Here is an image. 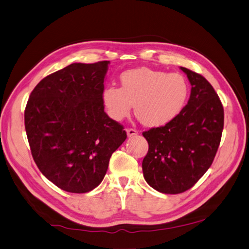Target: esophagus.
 Wrapping results in <instances>:
<instances>
[{
    "label": "esophagus",
    "instance_id": "obj_1",
    "mask_svg": "<svg viewBox=\"0 0 249 249\" xmlns=\"http://www.w3.org/2000/svg\"><path fill=\"white\" fill-rule=\"evenodd\" d=\"M126 133H127L128 137H135V136L138 135V131L134 128H127L126 129Z\"/></svg>",
    "mask_w": 249,
    "mask_h": 249
}]
</instances>
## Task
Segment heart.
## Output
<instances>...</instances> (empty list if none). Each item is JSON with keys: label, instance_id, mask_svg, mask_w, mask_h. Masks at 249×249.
I'll return each instance as SVG.
<instances>
[{"label": "heart", "instance_id": "obj_1", "mask_svg": "<svg viewBox=\"0 0 249 249\" xmlns=\"http://www.w3.org/2000/svg\"><path fill=\"white\" fill-rule=\"evenodd\" d=\"M120 80L121 87L109 85L101 94L107 112L115 121L127 118L135 106L141 123L160 127L176 119L187 105L190 86L180 73L141 67L123 72Z\"/></svg>", "mask_w": 249, "mask_h": 249}]
</instances>
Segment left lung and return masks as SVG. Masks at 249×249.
<instances>
[{"instance_id":"8db88e82","label":"left lung","mask_w":249,"mask_h":249,"mask_svg":"<svg viewBox=\"0 0 249 249\" xmlns=\"http://www.w3.org/2000/svg\"><path fill=\"white\" fill-rule=\"evenodd\" d=\"M191 94L181 113L169 124L143 131L149 143L142 172L150 187L178 194L196 184L211 167L223 129V107L205 77L187 68Z\"/></svg>"}]
</instances>
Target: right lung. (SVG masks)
<instances>
[{"mask_svg":"<svg viewBox=\"0 0 249 249\" xmlns=\"http://www.w3.org/2000/svg\"><path fill=\"white\" fill-rule=\"evenodd\" d=\"M110 61L72 63L34 87L24 127L41 173L71 193L91 191L104 179L112 153L127 135L101 99Z\"/></svg>","mask_w":249,"mask_h":249,"instance_id":"obj_1","label":"right lung"}]
</instances>
